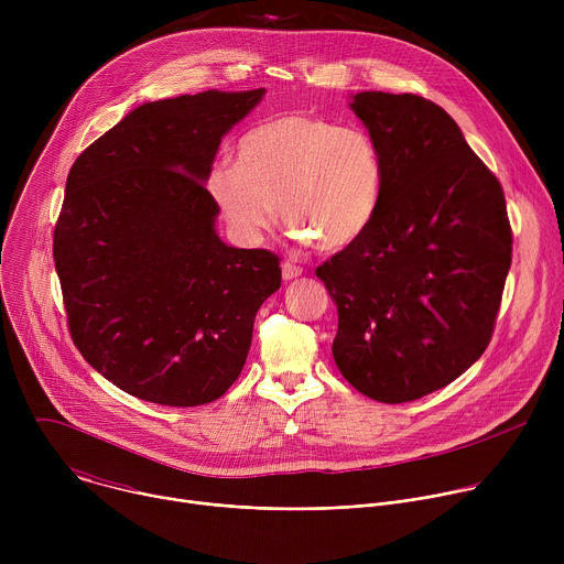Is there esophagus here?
I'll use <instances>...</instances> for the list:
<instances>
[{
	"label": "esophagus",
	"instance_id": "esophagus-1",
	"mask_svg": "<svg viewBox=\"0 0 564 564\" xmlns=\"http://www.w3.org/2000/svg\"><path fill=\"white\" fill-rule=\"evenodd\" d=\"M281 272H283V279H285V281H292V279H299V276L303 274V268H299V265L285 261V263L281 265Z\"/></svg>",
	"mask_w": 564,
	"mask_h": 564
}]
</instances>
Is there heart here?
Instances as JSON below:
<instances>
[{
	"label": "heart",
	"mask_w": 564,
	"mask_h": 564,
	"mask_svg": "<svg viewBox=\"0 0 564 564\" xmlns=\"http://www.w3.org/2000/svg\"><path fill=\"white\" fill-rule=\"evenodd\" d=\"M236 155V163L212 167L207 192L243 243H259L279 205L299 240L344 250L366 234L379 209L383 165L361 129L281 113L243 133Z\"/></svg>",
	"instance_id": "obj_1"
}]
</instances>
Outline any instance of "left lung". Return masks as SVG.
Instances as JSON below:
<instances>
[{"mask_svg":"<svg viewBox=\"0 0 564 564\" xmlns=\"http://www.w3.org/2000/svg\"><path fill=\"white\" fill-rule=\"evenodd\" d=\"M350 109L381 155V203L316 276L337 303V368L361 394L401 404L448 386L487 350L513 236L500 181L442 107L361 91Z\"/></svg>","mask_w":564,"mask_h":564,"instance_id":"left-lung-1","label":"left lung"}]
</instances>
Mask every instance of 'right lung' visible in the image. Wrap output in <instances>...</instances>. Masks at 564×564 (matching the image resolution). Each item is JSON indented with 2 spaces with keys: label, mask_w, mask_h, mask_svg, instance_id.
Here are the masks:
<instances>
[{
  "label": "right lung",
  "mask_w": 564,
  "mask_h": 564,
  "mask_svg": "<svg viewBox=\"0 0 564 564\" xmlns=\"http://www.w3.org/2000/svg\"><path fill=\"white\" fill-rule=\"evenodd\" d=\"M265 96L203 91L144 102L73 163L53 261L75 348L113 386L203 406L246 366L279 257L216 234L205 181L223 135Z\"/></svg>",
  "instance_id": "right-lung-1"
}]
</instances>
